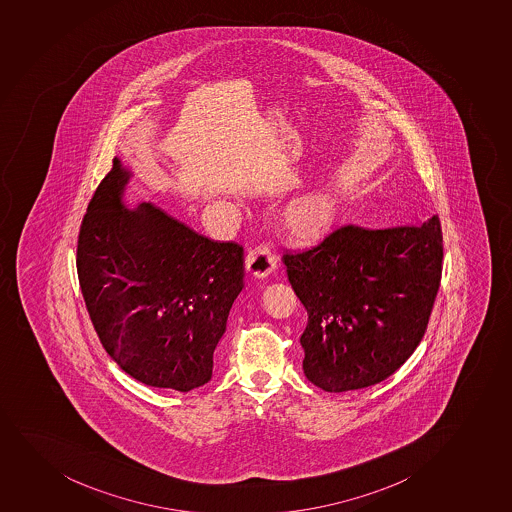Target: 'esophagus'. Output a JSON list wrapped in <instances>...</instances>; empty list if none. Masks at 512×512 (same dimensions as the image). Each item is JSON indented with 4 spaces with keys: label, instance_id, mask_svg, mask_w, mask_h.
Wrapping results in <instances>:
<instances>
[{
    "label": "esophagus",
    "instance_id": "34e87169",
    "mask_svg": "<svg viewBox=\"0 0 512 512\" xmlns=\"http://www.w3.org/2000/svg\"><path fill=\"white\" fill-rule=\"evenodd\" d=\"M276 264H278V256L266 244H259L246 256V268L256 278H266L271 275Z\"/></svg>",
    "mask_w": 512,
    "mask_h": 512
}]
</instances>
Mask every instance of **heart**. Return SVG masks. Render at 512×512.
Masks as SVG:
<instances>
[{
	"instance_id": "heart-1",
	"label": "heart",
	"mask_w": 512,
	"mask_h": 512,
	"mask_svg": "<svg viewBox=\"0 0 512 512\" xmlns=\"http://www.w3.org/2000/svg\"><path fill=\"white\" fill-rule=\"evenodd\" d=\"M340 207L337 190H310L286 204L281 212V226L293 243L317 244L334 231Z\"/></svg>"
}]
</instances>
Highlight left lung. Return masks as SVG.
<instances>
[{
  "label": "left lung",
  "instance_id": "left-lung-1",
  "mask_svg": "<svg viewBox=\"0 0 512 512\" xmlns=\"http://www.w3.org/2000/svg\"><path fill=\"white\" fill-rule=\"evenodd\" d=\"M438 216L421 226H345L317 248L286 253L291 288L308 313V381L329 393L367 388L408 361L425 335L442 278Z\"/></svg>",
  "mask_w": 512,
  "mask_h": 512
}]
</instances>
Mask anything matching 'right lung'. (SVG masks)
Segmentation results:
<instances>
[{"mask_svg":"<svg viewBox=\"0 0 512 512\" xmlns=\"http://www.w3.org/2000/svg\"><path fill=\"white\" fill-rule=\"evenodd\" d=\"M114 158L87 207L77 273L104 349L151 388L187 393L212 377L214 350L243 291V246L217 243L151 202Z\"/></svg>","mask_w":512,"mask_h":512,"instance_id":"add662e5","label":"right lung"}]
</instances>
